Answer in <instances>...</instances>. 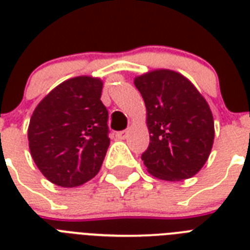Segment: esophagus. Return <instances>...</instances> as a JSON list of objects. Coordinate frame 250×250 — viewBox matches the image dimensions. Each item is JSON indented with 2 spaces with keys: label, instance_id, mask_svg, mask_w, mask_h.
I'll return each instance as SVG.
<instances>
[{
  "label": "esophagus",
  "instance_id": "esophagus-1",
  "mask_svg": "<svg viewBox=\"0 0 250 250\" xmlns=\"http://www.w3.org/2000/svg\"><path fill=\"white\" fill-rule=\"evenodd\" d=\"M127 136H128V131H127V129H125V131H119V132H117V137H118V139H121V140H125V139Z\"/></svg>",
  "mask_w": 250,
  "mask_h": 250
}]
</instances>
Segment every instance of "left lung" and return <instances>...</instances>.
Returning <instances> with one entry per match:
<instances>
[{"label":"left lung","mask_w":250,"mask_h":250,"mask_svg":"<svg viewBox=\"0 0 250 250\" xmlns=\"http://www.w3.org/2000/svg\"><path fill=\"white\" fill-rule=\"evenodd\" d=\"M146 106L149 146L141 160L153 176L179 182L208 161L214 140L213 114L189 80L170 70L135 79Z\"/></svg>","instance_id":"1"}]
</instances>
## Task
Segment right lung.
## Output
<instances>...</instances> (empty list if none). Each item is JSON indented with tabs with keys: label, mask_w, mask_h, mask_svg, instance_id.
Here are the masks:
<instances>
[{
	"label": "right lung",
	"mask_w": 250,
	"mask_h": 250,
	"mask_svg": "<svg viewBox=\"0 0 250 250\" xmlns=\"http://www.w3.org/2000/svg\"><path fill=\"white\" fill-rule=\"evenodd\" d=\"M102 82L89 76L66 80L37 105L29 121V150L45 178L78 187L94 178L109 148V113Z\"/></svg>",
	"instance_id": "right-lung-1"
}]
</instances>
